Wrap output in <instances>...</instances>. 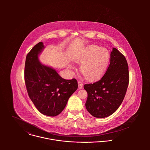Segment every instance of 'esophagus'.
Here are the masks:
<instances>
[{"label":"esophagus","mask_w":150,"mask_h":150,"mask_svg":"<svg viewBox=\"0 0 150 150\" xmlns=\"http://www.w3.org/2000/svg\"><path fill=\"white\" fill-rule=\"evenodd\" d=\"M78 85H79V89H81V88H83V83H82L81 81H78Z\"/></svg>","instance_id":"esophagus-1"}]
</instances>
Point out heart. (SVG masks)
<instances>
[{"instance_id": "heart-1", "label": "heart", "mask_w": 150, "mask_h": 150, "mask_svg": "<svg viewBox=\"0 0 150 150\" xmlns=\"http://www.w3.org/2000/svg\"><path fill=\"white\" fill-rule=\"evenodd\" d=\"M110 59V54L106 48L99 46H91L77 57V64L81 65L80 70L83 75L89 80L100 78L106 71ZM70 69H74L72 64Z\"/></svg>"}]
</instances>
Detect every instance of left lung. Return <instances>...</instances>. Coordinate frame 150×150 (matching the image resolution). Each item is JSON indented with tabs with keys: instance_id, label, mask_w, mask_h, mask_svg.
Listing matches in <instances>:
<instances>
[{
	"instance_id": "left-lung-1",
	"label": "left lung",
	"mask_w": 150,
	"mask_h": 150,
	"mask_svg": "<svg viewBox=\"0 0 150 150\" xmlns=\"http://www.w3.org/2000/svg\"><path fill=\"white\" fill-rule=\"evenodd\" d=\"M128 65L125 57L115 48L110 54V64L102 79L84 86L88 93L87 111L96 118L112 114L121 105L128 86Z\"/></svg>"
}]
</instances>
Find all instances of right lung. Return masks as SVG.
<instances>
[{
  "label": "right lung",
  "instance_id": "1",
  "mask_svg": "<svg viewBox=\"0 0 150 150\" xmlns=\"http://www.w3.org/2000/svg\"><path fill=\"white\" fill-rule=\"evenodd\" d=\"M43 42L35 45L28 54L25 64V82L28 95L44 115L55 117L64 109L68 99L78 88L75 79L65 80L51 67L42 64L39 56Z\"/></svg>",
  "mask_w": 150,
  "mask_h": 150
}]
</instances>
